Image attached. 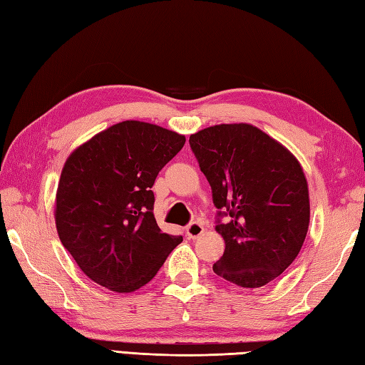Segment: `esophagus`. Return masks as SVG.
<instances>
[{
    "instance_id": "esophagus-1",
    "label": "esophagus",
    "mask_w": 365,
    "mask_h": 365,
    "mask_svg": "<svg viewBox=\"0 0 365 365\" xmlns=\"http://www.w3.org/2000/svg\"><path fill=\"white\" fill-rule=\"evenodd\" d=\"M204 234V226L200 222H191L190 226H187V235L188 238L195 240Z\"/></svg>"
}]
</instances>
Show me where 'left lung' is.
<instances>
[{
	"mask_svg": "<svg viewBox=\"0 0 365 365\" xmlns=\"http://www.w3.org/2000/svg\"><path fill=\"white\" fill-rule=\"evenodd\" d=\"M190 145L212 187L216 232L226 243L213 271L245 289L274 281L297 259L311 218L298 160L250 123L204 128Z\"/></svg>",
	"mask_w": 365,
	"mask_h": 365,
	"instance_id": "obj_1",
	"label": "left lung"
}]
</instances>
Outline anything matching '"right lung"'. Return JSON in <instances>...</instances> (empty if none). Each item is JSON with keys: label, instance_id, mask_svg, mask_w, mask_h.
<instances>
[{"label": "right lung", "instance_id": "right-lung-1", "mask_svg": "<svg viewBox=\"0 0 365 365\" xmlns=\"http://www.w3.org/2000/svg\"><path fill=\"white\" fill-rule=\"evenodd\" d=\"M183 144L175 131L125 120L67 158L56 192L58 235L98 285L119 293L141 289L182 243L155 221L152 187Z\"/></svg>", "mask_w": 365, "mask_h": 365}]
</instances>
